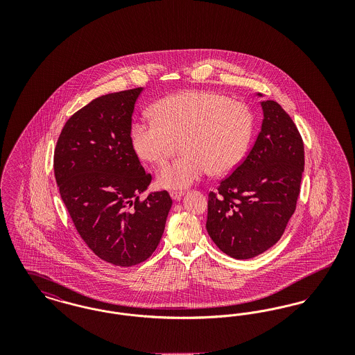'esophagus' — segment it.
<instances>
[{"label":"esophagus","instance_id":"1","mask_svg":"<svg viewBox=\"0 0 355 355\" xmlns=\"http://www.w3.org/2000/svg\"><path fill=\"white\" fill-rule=\"evenodd\" d=\"M184 194H185L184 191H175V190H171V191H170V197H171L173 200H175V201L181 200Z\"/></svg>","mask_w":355,"mask_h":355}]
</instances>
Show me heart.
<instances>
[{
  "mask_svg": "<svg viewBox=\"0 0 355 355\" xmlns=\"http://www.w3.org/2000/svg\"><path fill=\"white\" fill-rule=\"evenodd\" d=\"M153 119H135L130 142L146 162L161 164L173 141L182 157L165 164L157 182L165 189H185L210 170L225 174L234 169L253 135V116L243 102L203 90L171 94L153 103Z\"/></svg>",
  "mask_w": 355,
  "mask_h": 355,
  "instance_id": "obj_1",
  "label": "heart"
}]
</instances>
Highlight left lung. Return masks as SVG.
I'll return each mask as SVG.
<instances>
[{"label": "left lung", "mask_w": 355, "mask_h": 355, "mask_svg": "<svg viewBox=\"0 0 355 355\" xmlns=\"http://www.w3.org/2000/svg\"><path fill=\"white\" fill-rule=\"evenodd\" d=\"M261 106L262 126L252 150L217 193H209L207 233L236 259L257 257L279 241L301 190L302 137L278 102Z\"/></svg>", "instance_id": "8db88e82"}]
</instances>
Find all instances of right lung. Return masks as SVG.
Wrapping results in <instances>:
<instances>
[{
    "instance_id": "add662e5",
    "label": "right lung",
    "mask_w": 355,
    "mask_h": 355,
    "mask_svg": "<svg viewBox=\"0 0 355 355\" xmlns=\"http://www.w3.org/2000/svg\"><path fill=\"white\" fill-rule=\"evenodd\" d=\"M142 90L89 102L67 121L54 150L55 182L78 234L97 257L122 268L154 253L173 203L166 190L139 201L152 181L130 142Z\"/></svg>"
}]
</instances>
